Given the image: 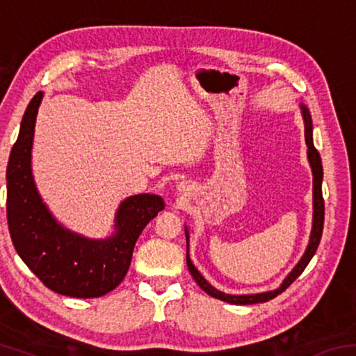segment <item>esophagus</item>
Instances as JSON below:
<instances>
[{
  "instance_id": "esophagus-1",
  "label": "esophagus",
  "mask_w": 356,
  "mask_h": 356,
  "mask_svg": "<svg viewBox=\"0 0 356 356\" xmlns=\"http://www.w3.org/2000/svg\"><path fill=\"white\" fill-rule=\"evenodd\" d=\"M177 190H179V191H182V193H186V191H188V185H186L185 182H182V184H179V186H177Z\"/></svg>"
}]
</instances>
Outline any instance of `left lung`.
I'll list each match as a JSON object with an SVG mask.
<instances>
[{"label": "left lung", "instance_id": "8db88e82", "mask_svg": "<svg viewBox=\"0 0 356 356\" xmlns=\"http://www.w3.org/2000/svg\"><path fill=\"white\" fill-rule=\"evenodd\" d=\"M301 114H303L305 119V138H306V146H308V160L312 170V206H314V213H312V231L309 237V245L306 248L305 254L301 256L300 262L295 265L291 273L286 276V280L282 281V284L275 289V291L270 292H261V293H252V295H229L225 292L216 291L213 286H210L209 282L202 278V275L197 272L195 265H193L191 259L188 256V231L185 227V236H186V265H188V270L193 278H195L196 284L200 286L204 292L209 293L210 297L218 298L221 301H226V303L231 305H254V303H264V301H268L275 298L276 295L284 292L286 289L292 284V282L298 278V276L303 273L306 265L309 264L312 256L316 254L317 246L321 243L322 231H323V218H325V204H323V196H322V179H323V170H322V160L321 155H318L317 149L314 147V143H312V120L311 114L303 104H301Z\"/></svg>", "mask_w": 356, "mask_h": 356}]
</instances>
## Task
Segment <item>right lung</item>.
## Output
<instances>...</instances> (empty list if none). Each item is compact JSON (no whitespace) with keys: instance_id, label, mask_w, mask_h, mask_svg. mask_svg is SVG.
<instances>
[{"instance_id":"1","label":"right lung","mask_w":356,"mask_h":356,"mask_svg":"<svg viewBox=\"0 0 356 356\" xmlns=\"http://www.w3.org/2000/svg\"><path fill=\"white\" fill-rule=\"evenodd\" d=\"M42 97L44 92L35 94L23 114L6 172L12 243L50 291L75 298L102 297L125 278L138 237L165 209V202L149 193L127 197L118 209L114 234L105 240H91L64 229L42 202L31 172L34 125Z\"/></svg>"}]
</instances>
